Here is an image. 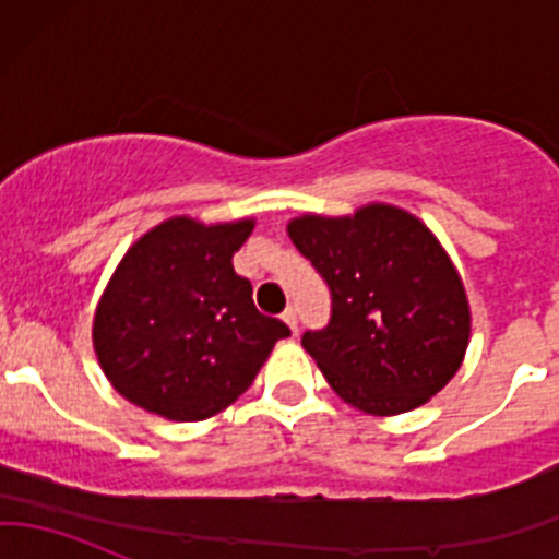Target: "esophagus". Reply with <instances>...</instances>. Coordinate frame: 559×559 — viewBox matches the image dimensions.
<instances>
[{"mask_svg":"<svg viewBox=\"0 0 559 559\" xmlns=\"http://www.w3.org/2000/svg\"><path fill=\"white\" fill-rule=\"evenodd\" d=\"M281 319H284L286 324H289V330L295 332V335H297V330H300V326H297V308H295V306H289V308H286L284 313H281Z\"/></svg>","mask_w":559,"mask_h":559,"instance_id":"esophagus-1","label":"esophagus"}]
</instances>
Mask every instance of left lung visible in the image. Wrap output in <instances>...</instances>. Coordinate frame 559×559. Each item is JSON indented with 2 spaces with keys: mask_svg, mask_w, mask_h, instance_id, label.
<instances>
[{
  "mask_svg": "<svg viewBox=\"0 0 559 559\" xmlns=\"http://www.w3.org/2000/svg\"><path fill=\"white\" fill-rule=\"evenodd\" d=\"M332 297L326 326L302 348L330 386L365 414H405L460 370L471 308L452 259L430 229L392 205L289 224Z\"/></svg>",
  "mask_w": 559,
  "mask_h": 559,
  "instance_id": "left-lung-1",
  "label": "left lung"
}]
</instances>
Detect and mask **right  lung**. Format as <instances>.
Segmentation results:
<instances>
[{
	"label": "right lung",
	"mask_w": 559,
	"mask_h": 559,
	"mask_svg": "<svg viewBox=\"0 0 559 559\" xmlns=\"http://www.w3.org/2000/svg\"><path fill=\"white\" fill-rule=\"evenodd\" d=\"M253 222L170 218L121 259L94 316L107 381L140 408L200 421L240 397L289 326L257 311L233 257Z\"/></svg>",
	"instance_id": "obj_1"
}]
</instances>
